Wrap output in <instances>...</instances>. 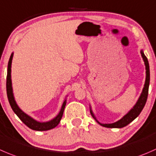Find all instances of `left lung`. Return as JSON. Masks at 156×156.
I'll use <instances>...</instances> for the list:
<instances>
[{"label": "left lung", "instance_id": "1", "mask_svg": "<svg viewBox=\"0 0 156 156\" xmlns=\"http://www.w3.org/2000/svg\"><path fill=\"white\" fill-rule=\"evenodd\" d=\"M141 55L143 58V61H144L145 66H146V81H145L144 87L143 89V91H142L141 94H140V98H139L138 101L136 103L135 105L133 106L132 109L126 113L125 116H123L120 120L115 122L113 123H101L98 121V120L95 117L94 114L93 113V111L91 110V107H90V112L91 116H93V118L99 123L101 126H104V127L107 128H123L124 126H127L129 123L133 121V120H135L137 116L140 115V113H141V111L143 110V107H144L145 104H146V101H147V97H148V92H149V81H150V72H149V62H148L147 58L145 55L144 52H143V49L141 50Z\"/></svg>", "mask_w": 156, "mask_h": 156}]
</instances>
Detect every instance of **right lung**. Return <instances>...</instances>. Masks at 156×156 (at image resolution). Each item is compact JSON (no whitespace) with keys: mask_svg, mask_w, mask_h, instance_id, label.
Wrapping results in <instances>:
<instances>
[{"mask_svg":"<svg viewBox=\"0 0 156 156\" xmlns=\"http://www.w3.org/2000/svg\"><path fill=\"white\" fill-rule=\"evenodd\" d=\"M13 53L12 52L11 55L10 57V59L8 62V66H7V98H8L9 103L11 107L12 110H13L16 116L19 117L21 120V121L27 125L29 128L33 129V130L36 131H46L49 130V129H53L59 123L60 120H61L62 117L63 112H64L65 107L66 105V100H65L63 102L62 108L60 110L58 114L55 116V118L52 120H49L47 122H39L37 120H34L32 118L31 116H29L26 113H24L16 104V101L14 99V96H13V87H12V81H11V64H12V59H13Z\"/></svg>","mask_w":156,"mask_h":156,"instance_id":"add662e5","label":"right lung"}]
</instances>
